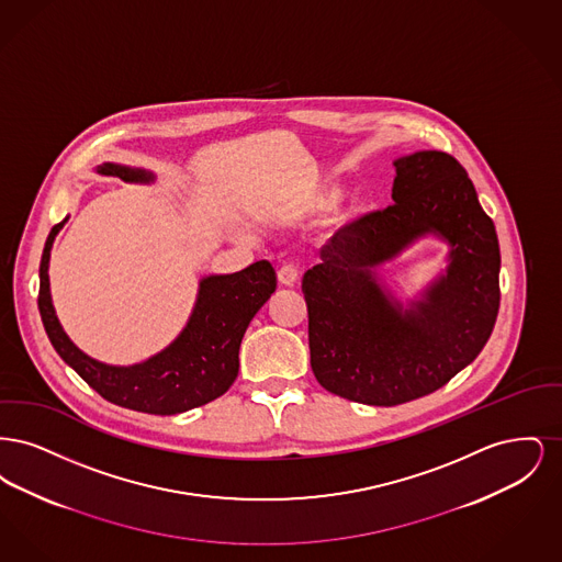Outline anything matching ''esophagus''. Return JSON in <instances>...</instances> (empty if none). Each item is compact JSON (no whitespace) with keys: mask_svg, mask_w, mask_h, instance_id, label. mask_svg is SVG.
<instances>
[{"mask_svg":"<svg viewBox=\"0 0 562 562\" xmlns=\"http://www.w3.org/2000/svg\"><path fill=\"white\" fill-rule=\"evenodd\" d=\"M299 280V271L294 266H282L278 269V282L284 286H294Z\"/></svg>","mask_w":562,"mask_h":562,"instance_id":"1","label":"esophagus"}]
</instances>
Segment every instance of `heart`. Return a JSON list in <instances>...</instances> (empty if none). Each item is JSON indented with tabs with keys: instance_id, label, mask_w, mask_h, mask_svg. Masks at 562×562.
<instances>
[{
	"instance_id": "1",
	"label": "heart",
	"mask_w": 562,
	"mask_h": 562,
	"mask_svg": "<svg viewBox=\"0 0 562 562\" xmlns=\"http://www.w3.org/2000/svg\"><path fill=\"white\" fill-rule=\"evenodd\" d=\"M337 198H339V188H335L330 183H322V186L303 191L294 200V214L312 216V214L324 213L326 209H330L335 204ZM344 218H346V214L337 216V221H344Z\"/></svg>"
}]
</instances>
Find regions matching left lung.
<instances>
[{
    "mask_svg": "<svg viewBox=\"0 0 562 562\" xmlns=\"http://www.w3.org/2000/svg\"><path fill=\"white\" fill-rule=\"evenodd\" d=\"M394 166V204L335 234L301 286L318 383L373 406L447 385L481 353L499 312V241L465 168L445 151H417ZM426 233L450 241V268L402 311L372 268Z\"/></svg>",
    "mask_w": 562,
    "mask_h": 562,
    "instance_id": "obj_1",
    "label": "left lung"
}]
</instances>
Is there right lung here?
<instances>
[{
  "label": "right lung",
  "mask_w": 562,
  "mask_h": 562,
  "mask_svg": "<svg viewBox=\"0 0 562 562\" xmlns=\"http://www.w3.org/2000/svg\"><path fill=\"white\" fill-rule=\"evenodd\" d=\"M99 172L128 183L154 181L151 172L117 164H103ZM65 223L48 234L40 263L37 307L56 353L105 401L140 413L177 415L223 396L238 376L241 337L276 291L271 263L257 261L236 273L204 278L188 326L168 348L140 364L111 367L76 348L54 314L48 263L54 236Z\"/></svg>",
  "instance_id": "1"
}]
</instances>
